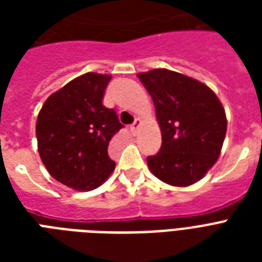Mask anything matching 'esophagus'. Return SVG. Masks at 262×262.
<instances>
[{
	"instance_id": "esophagus-1",
	"label": "esophagus",
	"mask_w": 262,
	"mask_h": 262,
	"mask_svg": "<svg viewBox=\"0 0 262 262\" xmlns=\"http://www.w3.org/2000/svg\"><path fill=\"white\" fill-rule=\"evenodd\" d=\"M140 125H141V121H140L139 118L136 119L135 122L132 123L130 125V132L132 133H133V135H137V133H139V127H140Z\"/></svg>"
}]
</instances>
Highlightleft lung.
<instances>
[{"mask_svg": "<svg viewBox=\"0 0 262 262\" xmlns=\"http://www.w3.org/2000/svg\"><path fill=\"white\" fill-rule=\"evenodd\" d=\"M137 76L154 100L162 130V147L148 156V167L168 185H193L223 147L227 118L222 103L208 85L178 72L154 69Z\"/></svg>", "mask_w": 262, "mask_h": 262, "instance_id": "8db88e82", "label": "left lung"}]
</instances>
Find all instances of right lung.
<instances>
[{
	"mask_svg": "<svg viewBox=\"0 0 262 262\" xmlns=\"http://www.w3.org/2000/svg\"><path fill=\"white\" fill-rule=\"evenodd\" d=\"M110 75L85 73L51 94L36 121L38 151L53 178L88 191L106 181L115 162L107 148L122 129L117 113L103 106Z\"/></svg>",
	"mask_w": 262,
	"mask_h": 262,
	"instance_id": "right-lung-1",
	"label": "right lung"
}]
</instances>
